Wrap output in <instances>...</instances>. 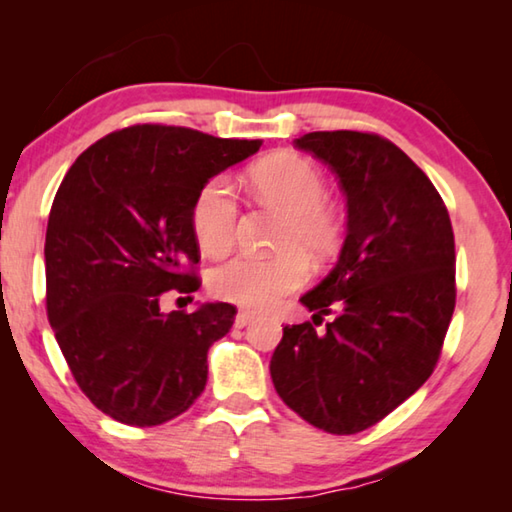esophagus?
<instances>
[{"mask_svg":"<svg viewBox=\"0 0 512 512\" xmlns=\"http://www.w3.org/2000/svg\"><path fill=\"white\" fill-rule=\"evenodd\" d=\"M255 318V314L253 311H248V309H241V311H237V316H235V325L237 327H246L250 320Z\"/></svg>","mask_w":512,"mask_h":512,"instance_id":"obj_1","label":"esophagus"}]
</instances>
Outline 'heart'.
<instances>
[{
  "label": "heart",
  "mask_w": 512,
  "mask_h": 512,
  "mask_svg": "<svg viewBox=\"0 0 512 512\" xmlns=\"http://www.w3.org/2000/svg\"><path fill=\"white\" fill-rule=\"evenodd\" d=\"M250 183L264 203L282 212L277 248L271 257L239 255L210 277L216 298L248 309H268L300 289L309 277L305 253L323 262L343 239V216L327 203V180L314 162L300 155H273L250 171ZM192 232L207 255H225L235 244L239 201L225 176H212L198 187L189 207Z\"/></svg>",
  "instance_id": "obj_1"
}]
</instances>
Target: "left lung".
Listing matches in <instances>:
<instances>
[{"instance_id": "8db88e82", "label": "left lung", "mask_w": 512, "mask_h": 512, "mask_svg": "<svg viewBox=\"0 0 512 512\" xmlns=\"http://www.w3.org/2000/svg\"><path fill=\"white\" fill-rule=\"evenodd\" d=\"M329 164L348 198L339 262L300 302L314 323L284 327L271 359L282 402L336 436L372 427L431 377L456 307L449 212L418 164L377 133L293 140ZM337 318L318 335L323 315Z\"/></svg>"}]
</instances>
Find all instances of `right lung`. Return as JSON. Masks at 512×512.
<instances>
[{
    "instance_id": "1",
    "label": "right lung",
    "mask_w": 512,
    "mask_h": 512,
    "mask_svg": "<svg viewBox=\"0 0 512 512\" xmlns=\"http://www.w3.org/2000/svg\"><path fill=\"white\" fill-rule=\"evenodd\" d=\"M259 146L135 124L101 137L65 173L47 223V316L74 381L112 420L155 427L203 393L207 350L237 307L162 314L160 298L201 287L189 221L198 187Z\"/></svg>"
}]
</instances>
